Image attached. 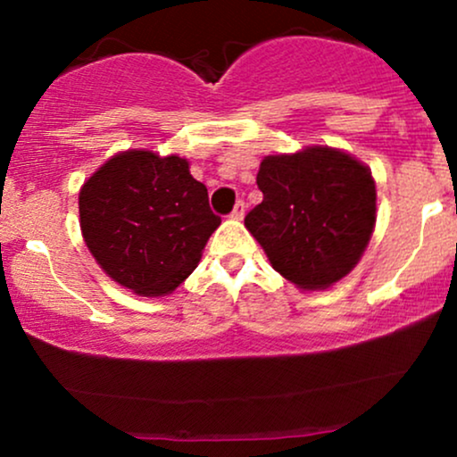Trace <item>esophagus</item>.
<instances>
[{
  "mask_svg": "<svg viewBox=\"0 0 457 457\" xmlns=\"http://www.w3.org/2000/svg\"><path fill=\"white\" fill-rule=\"evenodd\" d=\"M245 211H246L245 202H236V206H234V211H232V219H236V221H240V219L245 217Z\"/></svg>",
  "mask_w": 457,
  "mask_h": 457,
  "instance_id": "1",
  "label": "esophagus"
}]
</instances>
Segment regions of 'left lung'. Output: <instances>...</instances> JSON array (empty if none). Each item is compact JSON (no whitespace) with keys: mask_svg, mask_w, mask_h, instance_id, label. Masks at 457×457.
Segmentation results:
<instances>
[{"mask_svg":"<svg viewBox=\"0 0 457 457\" xmlns=\"http://www.w3.org/2000/svg\"><path fill=\"white\" fill-rule=\"evenodd\" d=\"M262 204L245 228L272 269L301 290H327L359 264L376 225L371 170L348 152L307 145L260 162Z\"/></svg>","mask_w":457,"mask_h":457,"instance_id":"1","label":"left lung"}]
</instances>
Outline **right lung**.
Instances as JSON below:
<instances>
[{
  "mask_svg": "<svg viewBox=\"0 0 457 457\" xmlns=\"http://www.w3.org/2000/svg\"><path fill=\"white\" fill-rule=\"evenodd\" d=\"M79 225L115 283L139 296H165L195 270L221 219L187 159L124 150L83 182Z\"/></svg>",
  "mask_w": 457,
  "mask_h": 457,
  "instance_id": "obj_1",
  "label": "right lung"
}]
</instances>
